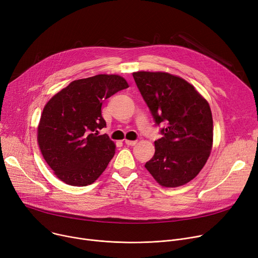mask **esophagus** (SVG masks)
<instances>
[{
  "instance_id": "1",
  "label": "esophagus",
  "mask_w": 258,
  "mask_h": 258,
  "mask_svg": "<svg viewBox=\"0 0 258 258\" xmlns=\"http://www.w3.org/2000/svg\"><path fill=\"white\" fill-rule=\"evenodd\" d=\"M124 142H125L126 145H130V146H134V145H136L138 143L137 140H125Z\"/></svg>"
}]
</instances>
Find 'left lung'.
<instances>
[{
    "instance_id": "8db88e82",
    "label": "left lung",
    "mask_w": 258,
    "mask_h": 258,
    "mask_svg": "<svg viewBox=\"0 0 258 258\" xmlns=\"http://www.w3.org/2000/svg\"><path fill=\"white\" fill-rule=\"evenodd\" d=\"M144 101L160 128L154 157L145 168L162 186L191 181L211 152L213 121L210 106L194 86L164 72L133 73Z\"/></svg>"
}]
</instances>
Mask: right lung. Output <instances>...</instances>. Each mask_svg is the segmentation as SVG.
<instances>
[{
	"label": "right lung",
	"instance_id": "1",
	"mask_svg": "<svg viewBox=\"0 0 258 258\" xmlns=\"http://www.w3.org/2000/svg\"><path fill=\"white\" fill-rule=\"evenodd\" d=\"M128 88L119 75L99 74L74 80L48 101L40 117L37 141L47 164L71 186L96 181L115 155L106 134L102 102Z\"/></svg>",
	"mask_w": 258,
	"mask_h": 258
}]
</instances>
